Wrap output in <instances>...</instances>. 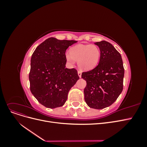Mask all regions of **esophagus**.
I'll use <instances>...</instances> for the list:
<instances>
[{"label": "esophagus", "mask_w": 147, "mask_h": 147, "mask_svg": "<svg viewBox=\"0 0 147 147\" xmlns=\"http://www.w3.org/2000/svg\"><path fill=\"white\" fill-rule=\"evenodd\" d=\"M78 75L80 78L82 77V72L81 71H78Z\"/></svg>", "instance_id": "34e87169"}]
</instances>
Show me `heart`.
Returning <instances> with one entry per match:
<instances>
[{
  "instance_id": "1",
  "label": "heart",
  "mask_w": 147,
  "mask_h": 147,
  "mask_svg": "<svg viewBox=\"0 0 147 147\" xmlns=\"http://www.w3.org/2000/svg\"><path fill=\"white\" fill-rule=\"evenodd\" d=\"M100 58L99 48L90 44L75 45L70 49V53L65 54V59L70 64L73 65L75 61H77L78 67L84 70L94 68L99 63Z\"/></svg>"
}]
</instances>
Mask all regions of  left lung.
I'll return each mask as SVG.
<instances>
[{
    "label": "left lung",
    "instance_id": "8db88e82",
    "mask_svg": "<svg viewBox=\"0 0 147 147\" xmlns=\"http://www.w3.org/2000/svg\"><path fill=\"white\" fill-rule=\"evenodd\" d=\"M100 50L99 63L94 69L83 72L86 82L84 100L90 108L102 109L117 99L123 88L124 69L120 53L108 42L94 43Z\"/></svg>",
    "mask_w": 147,
    "mask_h": 147
}]
</instances>
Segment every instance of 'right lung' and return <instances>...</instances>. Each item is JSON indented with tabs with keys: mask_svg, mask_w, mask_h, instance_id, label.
I'll use <instances>...</instances> for the list:
<instances>
[{
	"mask_svg": "<svg viewBox=\"0 0 147 147\" xmlns=\"http://www.w3.org/2000/svg\"><path fill=\"white\" fill-rule=\"evenodd\" d=\"M77 42L48 38L36 48L31 57L30 90L47 108L64 105L69 91L79 79L76 69L65 68L66 50Z\"/></svg>",
	"mask_w": 147,
	"mask_h": 147,
	"instance_id": "right-lung-1",
	"label": "right lung"
}]
</instances>
